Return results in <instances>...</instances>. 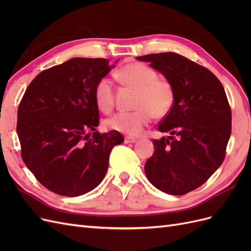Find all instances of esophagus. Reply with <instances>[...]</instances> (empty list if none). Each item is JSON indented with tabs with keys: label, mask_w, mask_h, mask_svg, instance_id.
<instances>
[{
	"label": "esophagus",
	"mask_w": 251,
	"mask_h": 251,
	"mask_svg": "<svg viewBox=\"0 0 251 251\" xmlns=\"http://www.w3.org/2000/svg\"><path fill=\"white\" fill-rule=\"evenodd\" d=\"M136 139L135 137H132V136H126V137H125V142L126 143H134L136 142Z\"/></svg>",
	"instance_id": "esophagus-1"
}]
</instances>
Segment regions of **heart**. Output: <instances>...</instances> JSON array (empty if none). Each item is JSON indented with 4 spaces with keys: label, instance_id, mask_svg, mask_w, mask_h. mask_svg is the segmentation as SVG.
<instances>
[{
    "label": "heart",
    "instance_id": "b5f03b06",
    "mask_svg": "<svg viewBox=\"0 0 251 251\" xmlns=\"http://www.w3.org/2000/svg\"><path fill=\"white\" fill-rule=\"evenodd\" d=\"M116 78L126 88L137 91L133 112H119L104 120L105 127L127 135H138L153 116L164 118L174 108L176 93L173 83L159 77L154 68L134 62L126 64L115 74ZM96 105L103 113H110L115 105V88L113 81L102 77L94 88Z\"/></svg>",
    "mask_w": 251,
    "mask_h": 251
}]
</instances>
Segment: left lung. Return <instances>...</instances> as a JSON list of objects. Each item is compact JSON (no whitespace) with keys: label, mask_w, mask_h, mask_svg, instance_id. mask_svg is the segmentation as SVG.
<instances>
[{"label":"left lung","mask_w":251,"mask_h":251,"mask_svg":"<svg viewBox=\"0 0 251 251\" xmlns=\"http://www.w3.org/2000/svg\"><path fill=\"white\" fill-rule=\"evenodd\" d=\"M161 72L176 93L174 108L159 124L168 138L154 139L144 165L150 182L170 195H185L208 180L222 164L231 134V110L216 75L178 53L138 56Z\"/></svg>","instance_id":"obj_1"}]
</instances>
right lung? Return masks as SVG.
Returning a JSON list of instances; mask_svg holds the SVG:
<instances>
[{
	"label": "right lung",
	"mask_w": 251,
	"mask_h": 251,
	"mask_svg": "<svg viewBox=\"0 0 251 251\" xmlns=\"http://www.w3.org/2000/svg\"><path fill=\"white\" fill-rule=\"evenodd\" d=\"M112 67L105 58H71L41 72L25 91L17 124L22 159L53 193L92 191L104 178L113 147L124 142L117 131H96L94 88Z\"/></svg>",
	"instance_id": "right-lung-1"
}]
</instances>
